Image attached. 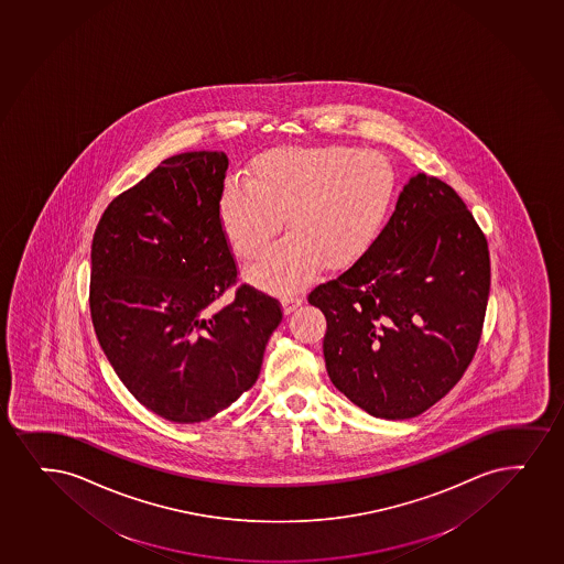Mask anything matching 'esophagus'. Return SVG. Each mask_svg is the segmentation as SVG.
Wrapping results in <instances>:
<instances>
[{"instance_id":"34e87169","label":"esophagus","mask_w":564,"mask_h":564,"mask_svg":"<svg viewBox=\"0 0 564 564\" xmlns=\"http://www.w3.org/2000/svg\"><path fill=\"white\" fill-rule=\"evenodd\" d=\"M281 305H283V312H285V315H289V313L294 312L296 307L302 305V299L296 296V294H285V296H281Z\"/></svg>"}]
</instances>
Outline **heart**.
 Listing matches in <instances>:
<instances>
[{
    "mask_svg": "<svg viewBox=\"0 0 564 564\" xmlns=\"http://www.w3.org/2000/svg\"><path fill=\"white\" fill-rule=\"evenodd\" d=\"M397 194L391 160L355 147H285L260 154L249 181L220 194V226L239 259L254 262L283 225L289 234L249 278L268 291L305 285L317 270L351 264L378 238Z\"/></svg>",
    "mask_w": 564,
    "mask_h": 564,
    "instance_id": "obj_1",
    "label": "heart"
}]
</instances>
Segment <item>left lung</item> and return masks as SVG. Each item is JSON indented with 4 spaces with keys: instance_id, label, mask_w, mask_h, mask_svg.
I'll use <instances>...</instances> for the list:
<instances>
[{
    "instance_id": "8db88e82",
    "label": "left lung",
    "mask_w": 564,
    "mask_h": 564,
    "mask_svg": "<svg viewBox=\"0 0 564 564\" xmlns=\"http://www.w3.org/2000/svg\"><path fill=\"white\" fill-rule=\"evenodd\" d=\"M489 247L463 198L417 173L355 264L315 286L326 371L379 419L417 417L476 355L489 300Z\"/></svg>"
}]
</instances>
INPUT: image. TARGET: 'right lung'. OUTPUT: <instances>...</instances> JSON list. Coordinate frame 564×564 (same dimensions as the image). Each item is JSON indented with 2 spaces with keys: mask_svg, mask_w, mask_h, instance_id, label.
I'll return each mask as SVG.
<instances>
[{
  "mask_svg": "<svg viewBox=\"0 0 564 564\" xmlns=\"http://www.w3.org/2000/svg\"><path fill=\"white\" fill-rule=\"evenodd\" d=\"M226 170L225 153L175 154L119 194L94 232L98 341L128 391L172 423L207 421L249 391L283 318L251 285L212 305L238 281L219 217Z\"/></svg>",
  "mask_w": 564,
  "mask_h": 564,
  "instance_id": "obj_1",
  "label": "right lung"
}]
</instances>
